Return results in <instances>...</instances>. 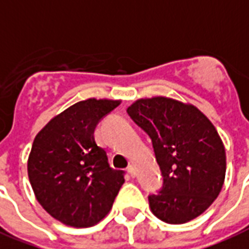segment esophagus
Masks as SVG:
<instances>
[{"instance_id": "1", "label": "esophagus", "mask_w": 249, "mask_h": 249, "mask_svg": "<svg viewBox=\"0 0 249 249\" xmlns=\"http://www.w3.org/2000/svg\"><path fill=\"white\" fill-rule=\"evenodd\" d=\"M127 173H128V174H130L132 178H135V175H136V171H135L134 165H131V163H130V165L127 166Z\"/></svg>"}]
</instances>
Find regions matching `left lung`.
<instances>
[{"mask_svg":"<svg viewBox=\"0 0 249 249\" xmlns=\"http://www.w3.org/2000/svg\"><path fill=\"white\" fill-rule=\"evenodd\" d=\"M127 113L151 138L162 173V188L148 196L153 214L171 225L198 217L225 182L226 153L215 127L194 105L162 96L140 98Z\"/></svg>","mask_w":249,"mask_h":249,"instance_id":"obj_1","label":"left lung"}]
</instances>
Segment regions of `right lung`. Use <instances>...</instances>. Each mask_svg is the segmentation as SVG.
Returning a JSON list of instances; mask_svg holds the SVG:
<instances>
[{
    "label": "right lung",
    "mask_w": 249,
    "mask_h": 249,
    "mask_svg": "<svg viewBox=\"0 0 249 249\" xmlns=\"http://www.w3.org/2000/svg\"><path fill=\"white\" fill-rule=\"evenodd\" d=\"M119 100L88 98L55 115L34 140L28 178L44 209L72 227H89L105 217L124 183L94 140L98 122Z\"/></svg>",
    "instance_id": "add662e5"
}]
</instances>
